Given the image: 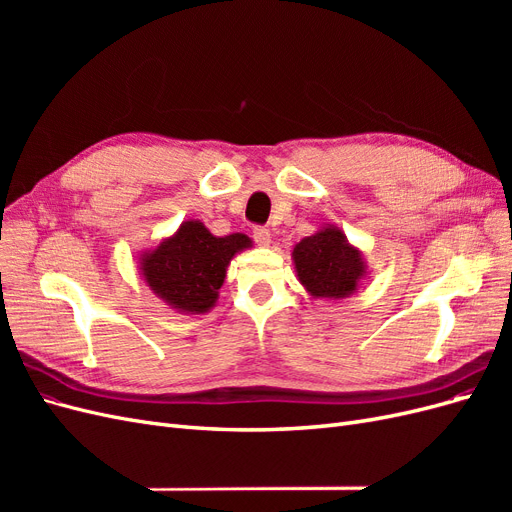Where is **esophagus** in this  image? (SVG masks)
I'll return each mask as SVG.
<instances>
[{
	"instance_id": "obj_1",
	"label": "esophagus",
	"mask_w": 512,
	"mask_h": 512,
	"mask_svg": "<svg viewBox=\"0 0 512 512\" xmlns=\"http://www.w3.org/2000/svg\"><path fill=\"white\" fill-rule=\"evenodd\" d=\"M252 237H254V241H256L260 247H269V245H271V232H269V228H265V226H256V228L252 230Z\"/></svg>"
}]
</instances>
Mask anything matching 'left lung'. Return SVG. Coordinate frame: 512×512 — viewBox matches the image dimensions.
<instances>
[{
    "label": "left lung",
    "mask_w": 512,
    "mask_h": 512,
    "mask_svg": "<svg viewBox=\"0 0 512 512\" xmlns=\"http://www.w3.org/2000/svg\"><path fill=\"white\" fill-rule=\"evenodd\" d=\"M292 262L301 286L314 299H348L367 277L363 252L348 241L344 230L331 224L294 245Z\"/></svg>",
    "instance_id": "1"
}]
</instances>
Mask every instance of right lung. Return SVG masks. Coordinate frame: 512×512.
<instances>
[{
	"mask_svg": "<svg viewBox=\"0 0 512 512\" xmlns=\"http://www.w3.org/2000/svg\"><path fill=\"white\" fill-rule=\"evenodd\" d=\"M252 247L243 232L215 237L200 220H185L170 237L138 256L149 290L179 314H207L220 297L230 260Z\"/></svg>",
	"mask_w": 512,
	"mask_h": 512,
	"instance_id": "add662e5",
	"label": "right lung"
}]
</instances>
